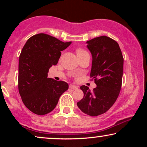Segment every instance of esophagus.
Listing matches in <instances>:
<instances>
[{
	"mask_svg": "<svg viewBox=\"0 0 147 147\" xmlns=\"http://www.w3.org/2000/svg\"><path fill=\"white\" fill-rule=\"evenodd\" d=\"M69 88H71V89H72V90H77L78 88V86H76L75 85H73V84H70Z\"/></svg>",
	"mask_w": 147,
	"mask_h": 147,
	"instance_id": "obj_1",
	"label": "esophagus"
}]
</instances>
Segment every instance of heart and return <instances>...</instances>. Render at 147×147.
Returning a JSON list of instances; mask_svg holds the SVG:
<instances>
[{"instance_id": "b5f03b06", "label": "heart", "mask_w": 147, "mask_h": 147, "mask_svg": "<svg viewBox=\"0 0 147 147\" xmlns=\"http://www.w3.org/2000/svg\"><path fill=\"white\" fill-rule=\"evenodd\" d=\"M86 53H87V52H86L85 50L83 49H81V48H78V49H76V53H77V55H80Z\"/></svg>"}]
</instances>
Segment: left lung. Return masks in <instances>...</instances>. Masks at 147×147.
<instances>
[{
	"instance_id": "left-lung-1",
	"label": "left lung",
	"mask_w": 147,
	"mask_h": 147,
	"mask_svg": "<svg viewBox=\"0 0 147 147\" xmlns=\"http://www.w3.org/2000/svg\"><path fill=\"white\" fill-rule=\"evenodd\" d=\"M87 43L92 55L90 77L97 86L91 92L88 86H82L84 98L77 105L84 113L97 116L107 112L118 97L124 58L117 42L107 36L94 38Z\"/></svg>"
}]
</instances>
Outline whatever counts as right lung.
<instances>
[{
    "label": "right lung",
    "instance_id": "obj_1",
    "mask_svg": "<svg viewBox=\"0 0 147 147\" xmlns=\"http://www.w3.org/2000/svg\"><path fill=\"white\" fill-rule=\"evenodd\" d=\"M71 43L39 33L30 37L23 47L19 56L18 88L23 104L34 114L51 112L61 94L68 90L67 83L47 78V73L52 65H57L61 51Z\"/></svg>",
    "mask_w": 147,
    "mask_h": 147
}]
</instances>
